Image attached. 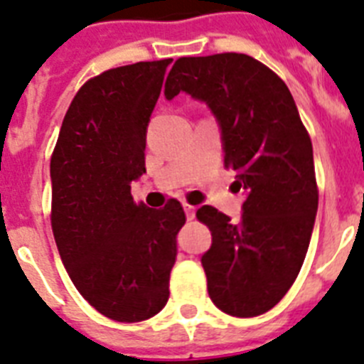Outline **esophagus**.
Returning a JSON list of instances; mask_svg holds the SVG:
<instances>
[{"mask_svg": "<svg viewBox=\"0 0 364 364\" xmlns=\"http://www.w3.org/2000/svg\"><path fill=\"white\" fill-rule=\"evenodd\" d=\"M183 209H185V215H187L188 220H192L196 216V207L188 205V203H183Z\"/></svg>", "mask_w": 364, "mask_h": 364, "instance_id": "obj_1", "label": "esophagus"}]
</instances>
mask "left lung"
<instances>
[{
    "label": "left lung",
    "instance_id": "8db88e82",
    "mask_svg": "<svg viewBox=\"0 0 364 364\" xmlns=\"http://www.w3.org/2000/svg\"><path fill=\"white\" fill-rule=\"evenodd\" d=\"M179 92L209 107L224 164L244 192L239 222L210 205L196 213L213 235L201 257L207 291L231 316H259L291 289L309 248L318 209L313 144L291 90L250 55L177 59L164 96Z\"/></svg>",
    "mask_w": 364,
    "mask_h": 364
}]
</instances>
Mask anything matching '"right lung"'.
<instances>
[{"label":"right lung","instance_id":"add662e5","mask_svg":"<svg viewBox=\"0 0 364 364\" xmlns=\"http://www.w3.org/2000/svg\"><path fill=\"white\" fill-rule=\"evenodd\" d=\"M172 59L103 72L73 97L51 155V228L63 264L107 318L140 322L168 301L181 203L131 196L146 173V133Z\"/></svg>","mask_w":364,"mask_h":364}]
</instances>
